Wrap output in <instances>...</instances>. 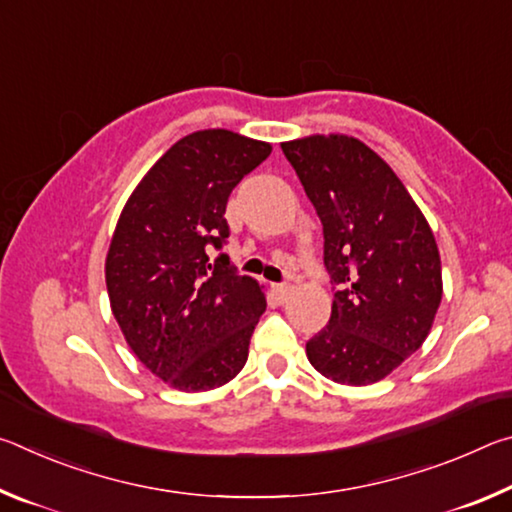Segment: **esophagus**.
I'll list each match as a JSON object with an SVG mask.
<instances>
[{"instance_id":"1","label":"esophagus","mask_w":512,"mask_h":512,"mask_svg":"<svg viewBox=\"0 0 512 512\" xmlns=\"http://www.w3.org/2000/svg\"><path fill=\"white\" fill-rule=\"evenodd\" d=\"M273 291L277 298H287L289 291H291V284H273Z\"/></svg>"}]
</instances>
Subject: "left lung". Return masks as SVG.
<instances>
[{"mask_svg":"<svg viewBox=\"0 0 512 512\" xmlns=\"http://www.w3.org/2000/svg\"><path fill=\"white\" fill-rule=\"evenodd\" d=\"M282 151L323 223L336 289L307 359L339 384H375L427 339L443 298L436 239L402 180L363 142L311 135Z\"/></svg>","mask_w":512,"mask_h":512,"instance_id":"left-lung-1","label":"left lung"}]
</instances>
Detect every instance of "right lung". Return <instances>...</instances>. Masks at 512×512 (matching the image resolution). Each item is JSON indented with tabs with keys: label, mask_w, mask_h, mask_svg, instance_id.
I'll return each instance as SVG.
<instances>
[{
	"label": "right lung",
	"mask_w": 512,
	"mask_h": 512,
	"mask_svg": "<svg viewBox=\"0 0 512 512\" xmlns=\"http://www.w3.org/2000/svg\"><path fill=\"white\" fill-rule=\"evenodd\" d=\"M271 144L232 131L183 137L135 187L106 259L110 307L135 357L178 391L244 368L266 298L230 257L225 205Z\"/></svg>",
	"instance_id": "add662e5"
}]
</instances>
